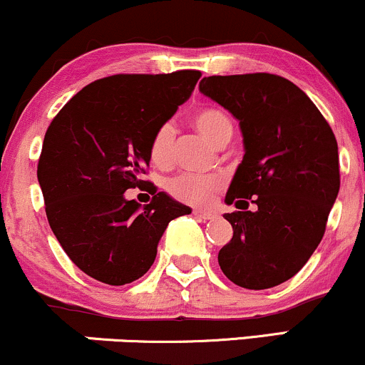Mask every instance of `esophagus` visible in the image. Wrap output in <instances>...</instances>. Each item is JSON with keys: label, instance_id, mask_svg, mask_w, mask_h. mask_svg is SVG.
<instances>
[{"label": "esophagus", "instance_id": "esophagus-1", "mask_svg": "<svg viewBox=\"0 0 365 365\" xmlns=\"http://www.w3.org/2000/svg\"><path fill=\"white\" fill-rule=\"evenodd\" d=\"M194 215L200 220H211V217L216 216V212L212 211H204V209H194Z\"/></svg>", "mask_w": 365, "mask_h": 365}]
</instances>
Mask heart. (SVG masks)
Returning <instances> with one entry per match:
<instances>
[{
    "label": "heart",
    "mask_w": 365,
    "mask_h": 365,
    "mask_svg": "<svg viewBox=\"0 0 365 365\" xmlns=\"http://www.w3.org/2000/svg\"><path fill=\"white\" fill-rule=\"evenodd\" d=\"M194 127L202 133L211 144L226 145L233 135V123L225 111L217 108H202L195 111L192 116ZM173 139L175 130L170 123H163L154 132L153 140L149 145L150 161L156 166H168L173 156ZM225 185V180L220 175H197V173H182L170 182L171 195L178 200L194 206H206L215 199V195Z\"/></svg>",
    "instance_id": "heart-1"
}]
</instances>
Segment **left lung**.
<instances>
[{
  "mask_svg": "<svg viewBox=\"0 0 365 365\" xmlns=\"http://www.w3.org/2000/svg\"><path fill=\"white\" fill-rule=\"evenodd\" d=\"M199 91L232 113L244 139L225 197L237 207L223 215L233 237L217 262L238 287H276L302 269L324 235L340 190L334 133L307 94L278 75H215Z\"/></svg>",
  "mask_w": 365,
  "mask_h": 365,
  "instance_id": "8db88e82",
  "label": "left lung"
}]
</instances>
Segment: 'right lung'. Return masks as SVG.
Here are the masks:
<instances>
[{"label": "right lung", "instance_id": "1", "mask_svg": "<svg viewBox=\"0 0 365 365\" xmlns=\"http://www.w3.org/2000/svg\"><path fill=\"white\" fill-rule=\"evenodd\" d=\"M200 72L113 75L83 87L44 135L37 180L46 216L72 262L106 284H127L149 271L175 217L192 209L153 187L149 204L128 200L145 185L149 145L194 92Z\"/></svg>", "mask_w": 365, "mask_h": 365}]
</instances>
